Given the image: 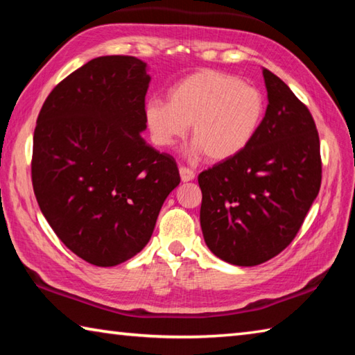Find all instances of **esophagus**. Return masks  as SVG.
<instances>
[{
	"mask_svg": "<svg viewBox=\"0 0 355 355\" xmlns=\"http://www.w3.org/2000/svg\"><path fill=\"white\" fill-rule=\"evenodd\" d=\"M180 177H182L183 182H191V180L196 178V173H194V171L189 169V167L182 166L180 167Z\"/></svg>",
	"mask_w": 355,
	"mask_h": 355,
	"instance_id": "1",
	"label": "esophagus"
}]
</instances>
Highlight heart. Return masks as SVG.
Returning <instances> with one entry per match:
<instances>
[{"label":"heart","instance_id":"b5f03b06","mask_svg":"<svg viewBox=\"0 0 355 355\" xmlns=\"http://www.w3.org/2000/svg\"><path fill=\"white\" fill-rule=\"evenodd\" d=\"M264 111L260 89L224 71L203 70L173 86L169 101L148 100L146 120L156 146H173L192 125L197 148L209 159L224 161L249 146Z\"/></svg>","mask_w":355,"mask_h":355}]
</instances>
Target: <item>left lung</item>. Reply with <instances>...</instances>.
<instances>
[{"label": "left lung", "mask_w": 355, "mask_h": 355, "mask_svg": "<svg viewBox=\"0 0 355 355\" xmlns=\"http://www.w3.org/2000/svg\"><path fill=\"white\" fill-rule=\"evenodd\" d=\"M268 107L243 152L199 173L200 225L216 257L255 266L286 249L321 188L320 136L309 107L263 69Z\"/></svg>", "instance_id": "8db88e82"}]
</instances>
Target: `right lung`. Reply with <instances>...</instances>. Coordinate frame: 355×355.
<instances>
[{"mask_svg": "<svg viewBox=\"0 0 355 355\" xmlns=\"http://www.w3.org/2000/svg\"><path fill=\"white\" fill-rule=\"evenodd\" d=\"M150 76L135 56H100L48 95L34 130L35 199L84 261L116 266L144 249L178 166L141 136Z\"/></svg>", "mask_w": 355, "mask_h": 355, "instance_id": "add662e5", "label": "right lung"}]
</instances>
